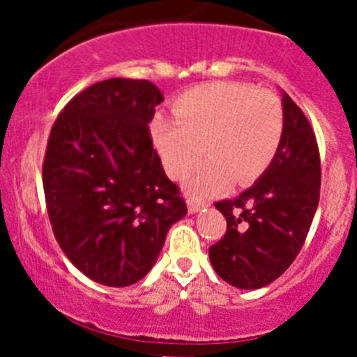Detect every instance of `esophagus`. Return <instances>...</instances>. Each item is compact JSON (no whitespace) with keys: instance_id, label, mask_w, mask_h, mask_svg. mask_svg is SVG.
Returning <instances> with one entry per match:
<instances>
[{"instance_id":"obj_1","label":"esophagus","mask_w":357,"mask_h":357,"mask_svg":"<svg viewBox=\"0 0 357 357\" xmlns=\"http://www.w3.org/2000/svg\"><path fill=\"white\" fill-rule=\"evenodd\" d=\"M207 202L204 200H195V199H188V212L190 214H195V212H199L200 208L207 207Z\"/></svg>"}]
</instances>
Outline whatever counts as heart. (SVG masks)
Instances as JSON below:
<instances>
[{"label":"heart","mask_w":357,"mask_h":357,"mask_svg":"<svg viewBox=\"0 0 357 357\" xmlns=\"http://www.w3.org/2000/svg\"><path fill=\"white\" fill-rule=\"evenodd\" d=\"M174 116L157 115L152 139L172 179H183L208 158L190 181V192L211 195L233 178L240 185L268 171L285 135L278 95L247 82L215 81L195 86L174 102Z\"/></svg>","instance_id":"1"}]
</instances>
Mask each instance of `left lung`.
I'll use <instances>...</instances> for the list:
<instances>
[{"instance_id":"left-lung-1","label":"left lung","mask_w":357,"mask_h":357,"mask_svg":"<svg viewBox=\"0 0 357 357\" xmlns=\"http://www.w3.org/2000/svg\"><path fill=\"white\" fill-rule=\"evenodd\" d=\"M285 135L268 171L236 199L215 202L226 233L208 248L212 268L229 285L255 290L289 269L318 208L321 160L314 131L283 93Z\"/></svg>"}]
</instances>
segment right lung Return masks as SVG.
<instances>
[{"mask_svg": "<svg viewBox=\"0 0 357 357\" xmlns=\"http://www.w3.org/2000/svg\"><path fill=\"white\" fill-rule=\"evenodd\" d=\"M162 102L146 79H107L77 93L50 131L43 188L53 235L102 285L139 282L188 212L150 135Z\"/></svg>", "mask_w": 357, "mask_h": 357, "instance_id": "obj_1", "label": "right lung"}]
</instances>
